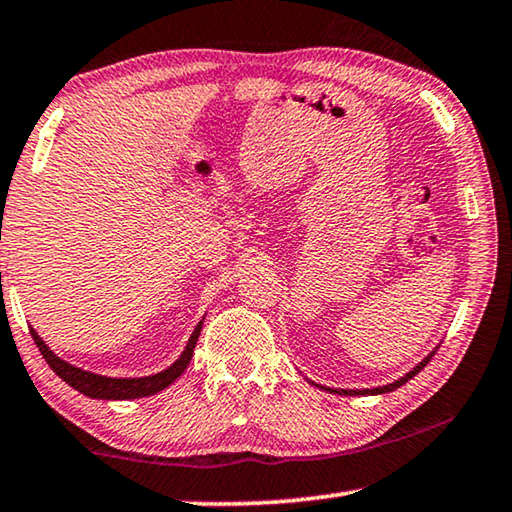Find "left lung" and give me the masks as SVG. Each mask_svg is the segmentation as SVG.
Returning a JSON list of instances; mask_svg holds the SVG:
<instances>
[{
  "instance_id": "8db88e82",
  "label": "left lung",
  "mask_w": 512,
  "mask_h": 512,
  "mask_svg": "<svg viewBox=\"0 0 512 512\" xmlns=\"http://www.w3.org/2000/svg\"><path fill=\"white\" fill-rule=\"evenodd\" d=\"M435 351H437V346H435ZM435 351H431L426 355L424 360H421L415 369H410L408 373H405V376H401L399 380H394V383H389V385H383V387H373V389H332V387H323V385H316V387H321V389H326V392H335V394H344V396H376V394H387V392H394L396 387H401V385H405L408 383L410 378H415L417 373L426 367L428 362H431V358L435 355Z\"/></svg>"
}]
</instances>
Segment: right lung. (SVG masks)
<instances>
[{
  "label": "right lung",
  "mask_w": 512,
  "mask_h": 512,
  "mask_svg": "<svg viewBox=\"0 0 512 512\" xmlns=\"http://www.w3.org/2000/svg\"><path fill=\"white\" fill-rule=\"evenodd\" d=\"M200 328H202V321L198 323L196 330L191 332L189 344L184 346L180 358L170 364L168 369L154 373V376H143V378H109V376H100V373L79 369L75 364L61 360L59 355H54V351H50V346L40 339V335L34 328L29 330L40 355H43L45 362L50 364V369L61 380H66L72 389H77V392H81L84 396H91V399L127 401V399H143V396L157 394L161 389H166L170 383H175V380L184 373V369L189 367V362L193 358V348H196L198 337H200Z\"/></svg>",
  "instance_id": "add662e5"
}]
</instances>
